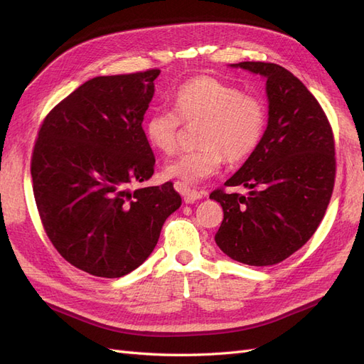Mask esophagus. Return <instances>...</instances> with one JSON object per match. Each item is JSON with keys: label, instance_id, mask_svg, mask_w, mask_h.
I'll list each match as a JSON object with an SVG mask.
<instances>
[{"label": "esophagus", "instance_id": "obj_1", "mask_svg": "<svg viewBox=\"0 0 364 364\" xmlns=\"http://www.w3.org/2000/svg\"><path fill=\"white\" fill-rule=\"evenodd\" d=\"M174 188L178 190L182 196H183V200L185 203H194L196 200H200L202 197L206 196L205 191H197V190H191L188 185L183 183V182H176L174 183Z\"/></svg>", "mask_w": 364, "mask_h": 364}]
</instances>
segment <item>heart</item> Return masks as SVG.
I'll return each instance as SVG.
<instances>
[{"instance_id":"heart-1","label":"heart","mask_w":364,"mask_h":364,"mask_svg":"<svg viewBox=\"0 0 364 364\" xmlns=\"http://www.w3.org/2000/svg\"><path fill=\"white\" fill-rule=\"evenodd\" d=\"M173 107L151 112L144 123L150 146L164 155L179 149L182 123L197 124L200 147L165 167L168 178L199 183L222 168L225 158L240 162L257 150L267 126V106L257 94L211 75L186 80L171 95Z\"/></svg>"}]
</instances>
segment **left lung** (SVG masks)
<instances>
[{"label":"left lung","instance_id":"1","mask_svg":"<svg viewBox=\"0 0 364 364\" xmlns=\"http://www.w3.org/2000/svg\"><path fill=\"white\" fill-rule=\"evenodd\" d=\"M232 67L266 77L269 123L257 150L226 186L209 199L223 208L215 243L229 258L273 266L313 237L334 188L336 149L331 124L305 85L277 63L240 62Z\"/></svg>","mask_w":364,"mask_h":364}]
</instances>
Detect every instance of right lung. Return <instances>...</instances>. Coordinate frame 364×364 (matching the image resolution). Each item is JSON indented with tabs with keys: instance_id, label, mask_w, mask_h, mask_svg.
Here are the masks:
<instances>
[{
	"instance_id": "right-lung-1",
	"label": "right lung",
	"mask_w": 364,
	"mask_h": 364,
	"mask_svg": "<svg viewBox=\"0 0 364 364\" xmlns=\"http://www.w3.org/2000/svg\"><path fill=\"white\" fill-rule=\"evenodd\" d=\"M159 70L85 82L43 118L31 155L43 229L74 267L100 278L135 270L182 203L171 182L130 191L155 171L142 119Z\"/></svg>"
}]
</instances>
